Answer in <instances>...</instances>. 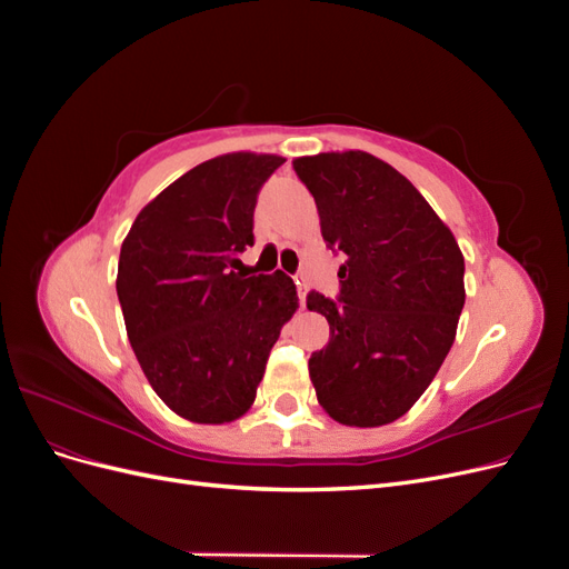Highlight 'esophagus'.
I'll return each mask as SVG.
<instances>
[{
  "mask_svg": "<svg viewBox=\"0 0 569 569\" xmlns=\"http://www.w3.org/2000/svg\"><path fill=\"white\" fill-rule=\"evenodd\" d=\"M295 282H297V289H299V301H301V308H306V295H308V280L303 272H297L295 274Z\"/></svg>",
  "mask_w": 569,
  "mask_h": 569,
  "instance_id": "1",
  "label": "esophagus"
}]
</instances>
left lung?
<instances>
[{"instance_id":"obj_1","label":"left lung","mask_w":569,"mask_h":569,"mask_svg":"<svg viewBox=\"0 0 569 569\" xmlns=\"http://www.w3.org/2000/svg\"><path fill=\"white\" fill-rule=\"evenodd\" d=\"M322 239L343 256L339 297L311 291L330 341L308 360L320 406L341 425L399 420L435 380L465 303L453 232L399 170L366 151L295 159Z\"/></svg>"}]
</instances>
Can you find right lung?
<instances>
[{
	"mask_svg": "<svg viewBox=\"0 0 569 569\" xmlns=\"http://www.w3.org/2000/svg\"><path fill=\"white\" fill-rule=\"evenodd\" d=\"M282 163L251 151L199 163L144 206L120 247L116 291L130 347L161 401L192 422L244 416L299 308L282 270H239L258 192Z\"/></svg>",
	"mask_w": 569,
	"mask_h": 569,
	"instance_id": "obj_1",
	"label": "right lung"
}]
</instances>
